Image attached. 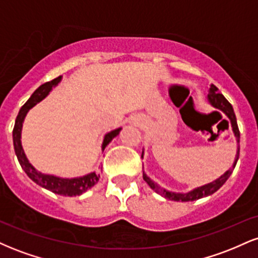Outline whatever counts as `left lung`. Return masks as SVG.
I'll list each match as a JSON object with an SVG mask.
<instances>
[{"instance_id": "8db88e82", "label": "left lung", "mask_w": 258, "mask_h": 258, "mask_svg": "<svg viewBox=\"0 0 258 258\" xmlns=\"http://www.w3.org/2000/svg\"><path fill=\"white\" fill-rule=\"evenodd\" d=\"M207 97H209L210 103H211V104L214 105L215 108L220 109V110H222L224 112V114L227 115L228 119H229V121H230V125H232L234 135H235V137H236V141H238V142L240 141V132H239V127H238V123H236V117H235V114H234L232 104H230V103L228 102L226 98H224L223 94L218 92V88L216 87L215 85H211V88H210V93H209V96H207ZM238 159H239V149H238V154H236L235 161H234L233 168L228 170L227 172L223 174V176H221L220 178L216 179L215 182H211V183H209V184L203 185V186H200V188L194 189L193 191H189V193H186V194L172 193V191L165 190V189L160 188V186L156 184V183H154L153 180L150 179L149 177H147V174H144V173H143V179L146 180L148 184H149V186L153 189V190H155L156 193L162 195V197H165L166 199H170V200H173V201H194V200L200 199V198H204V197H207V195L214 194L215 191H217L218 189H220L221 186L223 185L224 183H226V180L229 178V176L233 172L234 167H235Z\"/></svg>"}]
</instances>
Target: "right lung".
<instances>
[{
    "label": "right lung",
    "mask_w": 258,
    "mask_h": 258,
    "mask_svg": "<svg viewBox=\"0 0 258 258\" xmlns=\"http://www.w3.org/2000/svg\"><path fill=\"white\" fill-rule=\"evenodd\" d=\"M60 79L61 76H59V78L52 80V81H48L46 82V84L41 85L40 87L31 94V97L28 99V102L20 108L13 128V144L20 166H22L23 170L25 171V173L28 174L35 183H37L38 185L43 186V188L48 189V190H51L55 194L64 195V197H76V195L85 193V191L88 190L92 185H94V183L99 179L98 174L92 172L90 174H87V176L74 179H63L54 176H48V174H42L41 172H37V171L29 164L28 159H26L25 154L23 152L22 143H20V132H22L23 121H24L26 112L29 111V109L36 104V103L42 100L44 97L51 92L53 86H55L59 81H60ZM120 130L121 128L114 130V131L105 135L104 142H103L102 146L103 150H104L105 147L112 141V138L116 137V136L119 135Z\"/></svg>",
    "instance_id": "obj_1"
}]
</instances>
